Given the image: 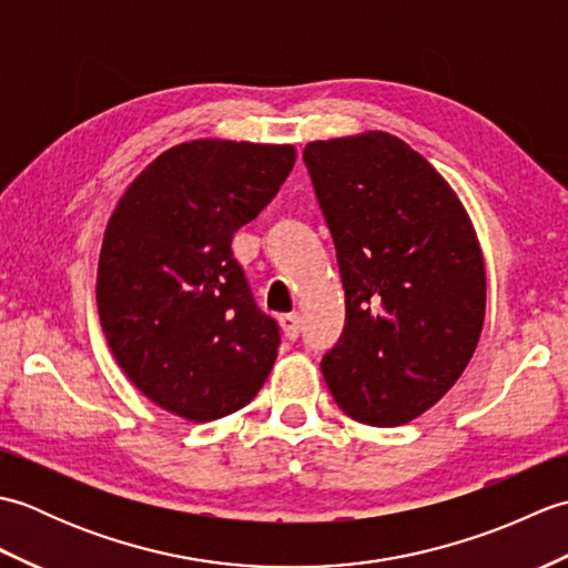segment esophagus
<instances>
[{"label":"esophagus","mask_w":568,"mask_h":568,"mask_svg":"<svg viewBox=\"0 0 568 568\" xmlns=\"http://www.w3.org/2000/svg\"><path fill=\"white\" fill-rule=\"evenodd\" d=\"M281 327H283V334L287 336V339L295 342L300 336V327H303V320H300L297 312H293V315H283L281 317Z\"/></svg>","instance_id":"esophagus-1"}]
</instances>
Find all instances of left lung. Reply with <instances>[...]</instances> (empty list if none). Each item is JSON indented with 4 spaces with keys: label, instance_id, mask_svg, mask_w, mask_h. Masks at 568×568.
Segmentation results:
<instances>
[{
    "label": "left lung",
    "instance_id": "1",
    "mask_svg": "<svg viewBox=\"0 0 568 568\" xmlns=\"http://www.w3.org/2000/svg\"><path fill=\"white\" fill-rule=\"evenodd\" d=\"M303 159L346 295L324 381L356 422L405 425L442 400L476 352L486 317L476 229L452 185L385 131L312 141Z\"/></svg>",
    "mask_w": 568,
    "mask_h": 568
}]
</instances>
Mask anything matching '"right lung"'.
<instances>
[{
  "instance_id": "1",
  "label": "right lung",
  "mask_w": 568,
  "mask_h": 568,
  "mask_svg": "<svg viewBox=\"0 0 568 568\" xmlns=\"http://www.w3.org/2000/svg\"><path fill=\"white\" fill-rule=\"evenodd\" d=\"M295 165L291 143L185 141L126 187L106 224L98 312L116 364L151 403L190 422L248 405L281 334L232 253Z\"/></svg>"
}]
</instances>
